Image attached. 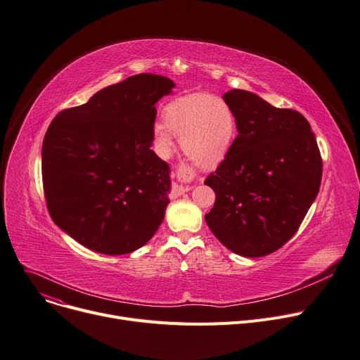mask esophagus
I'll return each instance as SVG.
<instances>
[{
	"label": "esophagus",
	"mask_w": 360,
	"mask_h": 360,
	"mask_svg": "<svg viewBox=\"0 0 360 360\" xmlns=\"http://www.w3.org/2000/svg\"><path fill=\"white\" fill-rule=\"evenodd\" d=\"M175 175L178 178H185V176H189L191 172H188L185 167H179V169L175 172ZM186 191H189V185H184V184H179V185H175L174 188V193L175 195H182L184 193H186Z\"/></svg>",
	"instance_id": "34e87169"
}]
</instances>
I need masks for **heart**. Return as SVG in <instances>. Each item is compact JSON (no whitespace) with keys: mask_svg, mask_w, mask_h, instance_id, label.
Wrapping results in <instances>:
<instances>
[{"mask_svg":"<svg viewBox=\"0 0 360 360\" xmlns=\"http://www.w3.org/2000/svg\"><path fill=\"white\" fill-rule=\"evenodd\" d=\"M179 137L184 155L202 169L217 167L233 149L237 117L233 107L211 94H189L163 108V122L152 127V143L160 156L174 150Z\"/></svg>","mask_w":360,"mask_h":360,"instance_id":"1","label":"heart"}]
</instances>
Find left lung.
Wrapping results in <instances>:
<instances>
[{
    "label": "left lung",
    "mask_w": 360,
    "mask_h": 360,
    "mask_svg": "<svg viewBox=\"0 0 360 360\" xmlns=\"http://www.w3.org/2000/svg\"><path fill=\"white\" fill-rule=\"evenodd\" d=\"M223 98L236 112L238 134L204 182L215 193L205 221L231 252L266 256L297 233L314 202L323 175L320 149L301 112L243 89Z\"/></svg>",
    "instance_id": "1"
}]
</instances>
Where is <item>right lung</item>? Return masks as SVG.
Here are the masks:
<instances>
[{"label":"right lung","instance_id":"right-lung-1","mask_svg":"<svg viewBox=\"0 0 360 360\" xmlns=\"http://www.w3.org/2000/svg\"><path fill=\"white\" fill-rule=\"evenodd\" d=\"M174 81L139 74L60 111L41 148L52 220L82 246L126 255L145 246L165 217L169 165L152 148L155 104Z\"/></svg>","mask_w":360,"mask_h":360}]
</instances>
